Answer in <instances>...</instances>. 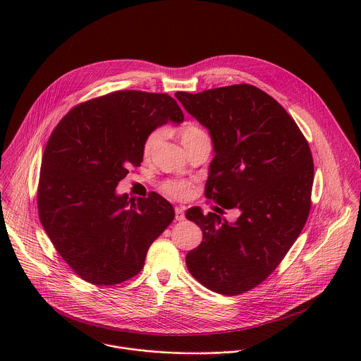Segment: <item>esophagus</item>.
<instances>
[{"label": "esophagus", "instance_id": "esophagus-1", "mask_svg": "<svg viewBox=\"0 0 361 361\" xmlns=\"http://www.w3.org/2000/svg\"><path fill=\"white\" fill-rule=\"evenodd\" d=\"M174 210H176V220H177V221H183V220L185 219V216H184V209H183V207H176Z\"/></svg>", "mask_w": 361, "mask_h": 361}]
</instances>
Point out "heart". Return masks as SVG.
Instances as JSON below:
<instances>
[{"instance_id": "heart-1", "label": "heart", "mask_w": 361, "mask_h": 361, "mask_svg": "<svg viewBox=\"0 0 361 361\" xmlns=\"http://www.w3.org/2000/svg\"><path fill=\"white\" fill-rule=\"evenodd\" d=\"M163 137H164V130L163 128L152 130L145 137L144 144H142V156L145 159L151 157V154L154 152V149L157 148V145L160 144ZM180 137H181V141H183L184 147H187L188 144H191L197 140L205 138V137H207V134H205V131L202 128H200L198 126H195V124H187V126L180 128ZM163 188L169 195H171L177 200H187L192 194L191 183L184 181V180H170L163 185Z\"/></svg>"}]
</instances>
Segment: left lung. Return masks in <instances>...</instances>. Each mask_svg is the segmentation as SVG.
<instances>
[{
    "mask_svg": "<svg viewBox=\"0 0 361 361\" xmlns=\"http://www.w3.org/2000/svg\"><path fill=\"white\" fill-rule=\"evenodd\" d=\"M176 97L213 140L205 197L241 213L228 223L190 209L202 241L185 263L204 287L237 295L263 283L300 235L312 207V151L290 114L254 85Z\"/></svg>",
    "mask_w": 361,
    "mask_h": 361,
    "instance_id": "8db88e82",
    "label": "left lung"
}]
</instances>
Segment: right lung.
I'll return each instance as SVG.
<instances>
[{"mask_svg":"<svg viewBox=\"0 0 361 361\" xmlns=\"http://www.w3.org/2000/svg\"><path fill=\"white\" fill-rule=\"evenodd\" d=\"M184 114L169 94L116 91L74 107L51 134L41 161L39 221L64 262L82 280L114 286L144 267L152 244L174 220L157 192H116L142 161L145 137Z\"/></svg>","mask_w":361,"mask_h":361,"instance_id":"1","label":"right lung"}]
</instances>
